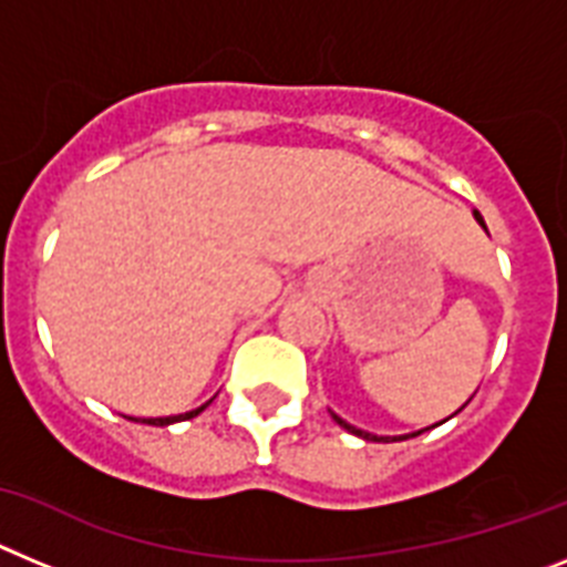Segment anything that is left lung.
Wrapping results in <instances>:
<instances>
[{"instance_id":"obj_1","label":"left lung","mask_w":567,"mask_h":567,"mask_svg":"<svg viewBox=\"0 0 567 567\" xmlns=\"http://www.w3.org/2000/svg\"><path fill=\"white\" fill-rule=\"evenodd\" d=\"M474 218H477V221H480V227H483V229H485V221H483V215H480V213H477V209H474ZM460 412H463V409H460ZM454 414H457V412H454ZM332 417H334V423H338V425H343L346 432H352V434H354V437L372 440V443H380V440H383V443H385V440H389V437H378V434H369V432H363V429H354V425H352V423H346V420H343V417H338V414H332ZM445 420H449V417H445ZM445 420H443V423H445ZM432 429H434V425H432ZM417 434H420V432H417ZM392 440H405V437H392Z\"/></svg>"}]
</instances>
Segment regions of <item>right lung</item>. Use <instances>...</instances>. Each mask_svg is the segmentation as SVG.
<instances>
[{"mask_svg":"<svg viewBox=\"0 0 567 567\" xmlns=\"http://www.w3.org/2000/svg\"><path fill=\"white\" fill-rule=\"evenodd\" d=\"M209 403H213V400H209ZM209 403L198 405V409H193V412H187V414H173V417H147L144 423H147V425H169V423H182V420H193V417H198V414H202Z\"/></svg>","mask_w":567,"mask_h":567,"instance_id":"right-lung-1","label":"right lung"}]
</instances>
